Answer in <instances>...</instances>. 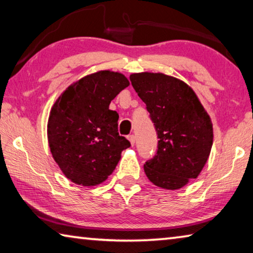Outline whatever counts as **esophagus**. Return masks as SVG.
<instances>
[{
    "label": "esophagus",
    "instance_id": "esophagus-1",
    "mask_svg": "<svg viewBox=\"0 0 253 253\" xmlns=\"http://www.w3.org/2000/svg\"><path fill=\"white\" fill-rule=\"evenodd\" d=\"M127 138H128V140H129L131 145H134V144H135V142H136V138H135V136H134V135H129V136L127 137Z\"/></svg>",
    "mask_w": 253,
    "mask_h": 253
}]
</instances>
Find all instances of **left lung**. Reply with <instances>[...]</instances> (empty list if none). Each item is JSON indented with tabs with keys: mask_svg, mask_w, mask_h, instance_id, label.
I'll return each instance as SVG.
<instances>
[{
	"mask_svg": "<svg viewBox=\"0 0 253 253\" xmlns=\"http://www.w3.org/2000/svg\"><path fill=\"white\" fill-rule=\"evenodd\" d=\"M129 79L160 139L156 154L144 164L145 174L156 186L181 188L199 176L208 161L211 119L192 88L174 77L142 72Z\"/></svg>",
	"mask_w": 253,
	"mask_h": 253,
	"instance_id": "1",
	"label": "left lung"
}]
</instances>
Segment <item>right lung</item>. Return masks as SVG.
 <instances>
[{
    "mask_svg": "<svg viewBox=\"0 0 253 253\" xmlns=\"http://www.w3.org/2000/svg\"><path fill=\"white\" fill-rule=\"evenodd\" d=\"M129 85L124 75L99 71L71 84L50 111L48 140L54 161L76 184L93 186L116 169L130 146L118 132V114L110 101Z\"/></svg>",
    "mask_w": 253,
    "mask_h": 253,
    "instance_id": "obj_1",
    "label": "right lung"
}]
</instances>
